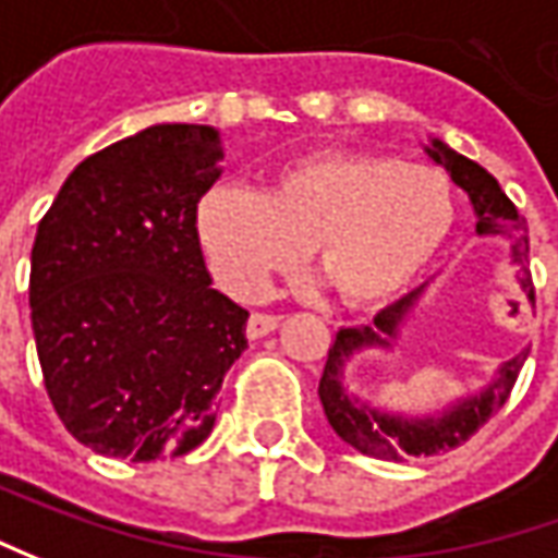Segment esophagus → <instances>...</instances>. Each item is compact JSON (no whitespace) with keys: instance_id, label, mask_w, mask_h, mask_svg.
<instances>
[{"instance_id":"esophagus-1","label":"esophagus","mask_w":558,"mask_h":558,"mask_svg":"<svg viewBox=\"0 0 558 558\" xmlns=\"http://www.w3.org/2000/svg\"><path fill=\"white\" fill-rule=\"evenodd\" d=\"M280 324V317L275 315H262V312H256V315H250V320H246V337L250 339H262L268 337L275 327Z\"/></svg>"}]
</instances>
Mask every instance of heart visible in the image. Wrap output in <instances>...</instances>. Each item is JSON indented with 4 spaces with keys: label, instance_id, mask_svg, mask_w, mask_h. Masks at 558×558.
<instances>
[{
    "label": "heart",
    "instance_id": "heart-1",
    "mask_svg": "<svg viewBox=\"0 0 558 558\" xmlns=\"http://www.w3.org/2000/svg\"><path fill=\"white\" fill-rule=\"evenodd\" d=\"M445 172L371 150L287 163L259 194L219 184L197 206V241L221 290L256 299L302 259L345 305H376L438 256L453 228Z\"/></svg>",
    "mask_w": 558,
    "mask_h": 558
}]
</instances>
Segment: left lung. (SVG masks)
<instances>
[{
	"mask_svg": "<svg viewBox=\"0 0 558 558\" xmlns=\"http://www.w3.org/2000/svg\"><path fill=\"white\" fill-rule=\"evenodd\" d=\"M423 147V154L441 166L451 182L470 197L472 213H475V234L478 238H504L509 241V262L519 268V290L525 293L534 305V287L531 275L525 268L529 262V238H525V221L519 216V209L509 203V197L500 191L497 179L488 169L466 160L463 154H457L438 138H429ZM429 283L416 287L413 293L392 302L389 308H383L374 317L371 327H342L337 333V342L327 352L324 376L317 386V398L324 416L330 423V429L352 445L355 451L376 457V460H408V457H433V453L451 451L457 445H463L478 426L488 423L490 413L504 408V401L512 392V383L522 371L529 349H522L519 355H512L497 367V374L488 386H482L478 392L460 395L448 404L435 408V411L411 413L392 411V408H379L374 401L361 398L349 386V364L364 352H395L401 330L408 327V320L416 312L420 299L426 296Z\"/></svg>",
	"mask_w": 558,
	"mask_h": 558,
	"instance_id": "1",
	"label": "left lung"
}]
</instances>
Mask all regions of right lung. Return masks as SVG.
<instances>
[{"instance_id": "1", "label": "right lung", "mask_w": 558, "mask_h": 558, "mask_svg": "<svg viewBox=\"0 0 558 558\" xmlns=\"http://www.w3.org/2000/svg\"><path fill=\"white\" fill-rule=\"evenodd\" d=\"M221 160L213 125H147L76 166L36 228V355L61 423L95 453L179 457L216 426L250 317L213 290L197 241Z\"/></svg>"}]
</instances>
